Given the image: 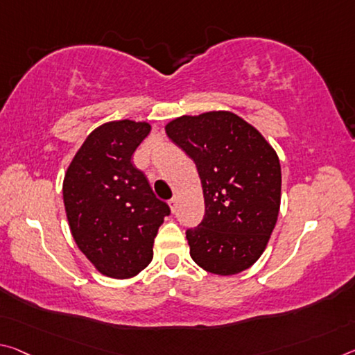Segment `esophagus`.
Wrapping results in <instances>:
<instances>
[{
    "mask_svg": "<svg viewBox=\"0 0 355 355\" xmlns=\"http://www.w3.org/2000/svg\"><path fill=\"white\" fill-rule=\"evenodd\" d=\"M177 202H178V199H177V196H173V198L168 200V207H171V210L172 211H175L177 210Z\"/></svg>",
    "mask_w": 355,
    "mask_h": 355,
    "instance_id": "obj_1",
    "label": "esophagus"
}]
</instances>
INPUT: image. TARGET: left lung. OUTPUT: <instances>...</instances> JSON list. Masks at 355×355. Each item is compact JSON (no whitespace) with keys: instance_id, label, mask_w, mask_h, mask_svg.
<instances>
[{"instance_id":"1","label":"left lung","mask_w":355,"mask_h":355,"mask_svg":"<svg viewBox=\"0 0 355 355\" xmlns=\"http://www.w3.org/2000/svg\"><path fill=\"white\" fill-rule=\"evenodd\" d=\"M166 132L194 161L204 189V219L187 230L193 261L223 277L250 268L278 219L281 166L275 150L232 112L183 115Z\"/></svg>"}]
</instances>
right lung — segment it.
Masks as SVG:
<instances>
[{
    "mask_svg": "<svg viewBox=\"0 0 355 355\" xmlns=\"http://www.w3.org/2000/svg\"><path fill=\"white\" fill-rule=\"evenodd\" d=\"M148 123L110 121L89 134L67 167L66 216L76 243L105 277H136L153 259L157 229L171 215L132 155Z\"/></svg>",
    "mask_w": 355,
    "mask_h": 355,
    "instance_id": "1",
    "label": "right lung"
}]
</instances>
